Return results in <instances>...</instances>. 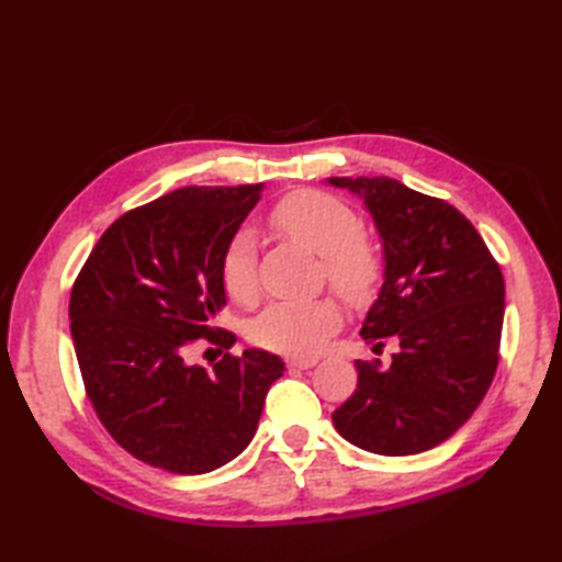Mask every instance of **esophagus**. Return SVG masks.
Segmentation results:
<instances>
[{"label":"esophagus","instance_id":"obj_1","mask_svg":"<svg viewBox=\"0 0 562 562\" xmlns=\"http://www.w3.org/2000/svg\"><path fill=\"white\" fill-rule=\"evenodd\" d=\"M318 362V357H288V367L292 369H312Z\"/></svg>","mask_w":562,"mask_h":562}]
</instances>
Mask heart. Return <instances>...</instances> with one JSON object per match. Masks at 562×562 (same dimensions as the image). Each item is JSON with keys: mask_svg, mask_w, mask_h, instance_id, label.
Here are the masks:
<instances>
[{"mask_svg": "<svg viewBox=\"0 0 562 562\" xmlns=\"http://www.w3.org/2000/svg\"><path fill=\"white\" fill-rule=\"evenodd\" d=\"M268 220L288 241L321 256L326 280L345 300L360 304L376 292L384 260L362 234V220L342 200L321 190H296L270 210ZM220 280L232 302L250 306L258 300V256L250 229H238L229 238L220 262ZM340 321V306L333 300L274 302L250 324V340L274 352L312 355Z\"/></svg>", "mask_w": 562, "mask_h": 562, "instance_id": "obj_1", "label": "heart"}]
</instances>
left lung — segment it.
I'll use <instances>...</instances> for the list:
<instances>
[{"mask_svg": "<svg viewBox=\"0 0 562 562\" xmlns=\"http://www.w3.org/2000/svg\"><path fill=\"white\" fill-rule=\"evenodd\" d=\"M364 198L384 238V284L362 324L376 355L333 413L355 447L408 457L449 439L479 408L499 362L505 280L475 226L447 200L393 178H328Z\"/></svg>", "mask_w": 562, "mask_h": 562, "instance_id": "left-lung-1", "label": "left lung"}]
</instances>
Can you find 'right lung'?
<instances>
[{
	"label": "right lung",
	"instance_id": "1",
	"mask_svg": "<svg viewBox=\"0 0 562 562\" xmlns=\"http://www.w3.org/2000/svg\"><path fill=\"white\" fill-rule=\"evenodd\" d=\"M262 195L258 186L178 188L117 217L69 296L83 389L109 435L135 459L178 475L238 457L284 364L266 350L188 364L195 342L229 350L214 328L226 304L220 262Z\"/></svg>",
	"mask_w": 562,
	"mask_h": 562
}]
</instances>
